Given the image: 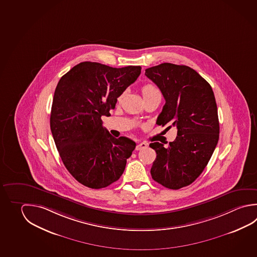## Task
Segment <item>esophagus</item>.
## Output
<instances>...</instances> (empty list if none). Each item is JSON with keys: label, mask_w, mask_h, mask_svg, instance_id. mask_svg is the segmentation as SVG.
Returning a JSON list of instances; mask_svg holds the SVG:
<instances>
[{"label": "esophagus", "mask_w": 257, "mask_h": 257, "mask_svg": "<svg viewBox=\"0 0 257 257\" xmlns=\"http://www.w3.org/2000/svg\"><path fill=\"white\" fill-rule=\"evenodd\" d=\"M147 147H148L147 143H145V142H141V143H139L138 145L136 146V150H142V149H145Z\"/></svg>", "instance_id": "esophagus-1"}]
</instances>
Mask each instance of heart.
I'll return each mask as SVG.
<instances>
[{
	"label": "heart",
	"instance_id": "b5f03b06",
	"mask_svg": "<svg viewBox=\"0 0 257 257\" xmlns=\"http://www.w3.org/2000/svg\"><path fill=\"white\" fill-rule=\"evenodd\" d=\"M159 92L158 89L155 88L154 86L152 84H146L142 87V93H143V97L146 96H150L151 94Z\"/></svg>",
	"mask_w": 257,
	"mask_h": 257
}]
</instances>
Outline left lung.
<instances>
[{
    "instance_id": "1",
    "label": "left lung",
    "mask_w": 257,
    "mask_h": 257,
    "mask_svg": "<svg viewBox=\"0 0 257 257\" xmlns=\"http://www.w3.org/2000/svg\"><path fill=\"white\" fill-rule=\"evenodd\" d=\"M145 75L159 87L166 100L157 124L178 128L176 140L168 148L159 142L150 143L157 153L151 176L169 189L187 187L203 172L219 140L213 89L188 66L165 62L147 69Z\"/></svg>"
}]
</instances>
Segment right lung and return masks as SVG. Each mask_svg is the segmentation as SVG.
<instances>
[{
  "label": "right lung",
  "mask_w": 257,
  "mask_h": 257,
  "mask_svg": "<svg viewBox=\"0 0 257 257\" xmlns=\"http://www.w3.org/2000/svg\"><path fill=\"white\" fill-rule=\"evenodd\" d=\"M140 66L112 68L84 61L61 77L52 100L51 131L61 160L85 187L99 189L116 182L136 143L115 139L102 126L117 98L135 82Z\"/></svg>",
  "instance_id": "1"
}]
</instances>
